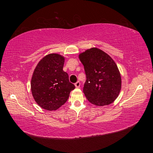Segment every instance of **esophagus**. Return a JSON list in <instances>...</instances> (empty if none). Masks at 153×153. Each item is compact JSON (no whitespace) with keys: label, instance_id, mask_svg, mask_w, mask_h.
<instances>
[{"label":"esophagus","instance_id":"esophagus-1","mask_svg":"<svg viewBox=\"0 0 153 153\" xmlns=\"http://www.w3.org/2000/svg\"><path fill=\"white\" fill-rule=\"evenodd\" d=\"M75 86H76V88H79V86H80V82H77L76 84H75Z\"/></svg>","mask_w":153,"mask_h":153}]
</instances>
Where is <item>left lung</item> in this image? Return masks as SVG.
I'll list each match as a JSON object with an SVG mask.
<instances>
[{
  "label": "left lung",
  "instance_id": "left-lung-1",
  "mask_svg": "<svg viewBox=\"0 0 153 153\" xmlns=\"http://www.w3.org/2000/svg\"><path fill=\"white\" fill-rule=\"evenodd\" d=\"M86 76L83 92L90 102L108 105L120 94L121 78L117 65L100 49L92 48L79 54Z\"/></svg>",
  "mask_w": 153,
  "mask_h": 153
}]
</instances>
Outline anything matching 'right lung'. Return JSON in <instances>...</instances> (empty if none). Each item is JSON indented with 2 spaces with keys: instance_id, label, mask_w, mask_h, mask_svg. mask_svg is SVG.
I'll use <instances>...</instances> for the list:
<instances>
[{
  "instance_id": "1",
  "label": "right lung",
  "mask_w": 153,
  "mask_h": 153,
  "mask_svg": "<svg viewBox=\"0 0 153 153\" xmlns=\"http://www.w3.org/2000/svg\"><path fill=\"white\" fill-rule=\"evenodd\" d=\"M65 58L49 54L41 59L33 71L31 90L37 104L48 111L58 109L67 102L74 84L63 70Z\"/></svg>"
}]
</instances>
